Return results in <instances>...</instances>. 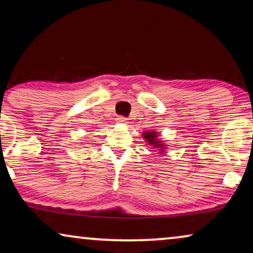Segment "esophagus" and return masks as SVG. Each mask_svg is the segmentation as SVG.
<instances>
[{
	"label": "esophagus",
	"mask_w": 253,
	"mask_h": 253,
	"mask_svg": "<svg viewBox=\"0 0 253 253\" xmlns=\"http://www.w3.org/2000/svg\"><path fill=\"white\" fill-rule=\"evenodd\" d=\"M116 122L120 124H126L127 122V119H126V117H123V116H119L116 119Z\"/></svg>",
	"instance_id": "1"
}]
</instances>
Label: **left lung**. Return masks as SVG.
Listing matches in <instances>:
<instances>
[{
	"instance_id": "left-lung-1",
	"label": "left lung",
	"mask_w": 253,
	"mask_h": 253,
	"mask_svg": "<svg viewBox=\"0 0 253 253\" xmlns=\"http://www.w3.org/2000/svg\"><path fill=\"white\" fill-rule=\"evenodd\" d=\"M143 138L145 139V143H147V145H150L151 147L157 148L159 153H166V151H167V144L165 143V140L159 138V133L157 131H144Z\"/></svg>"
}]
</instances>
